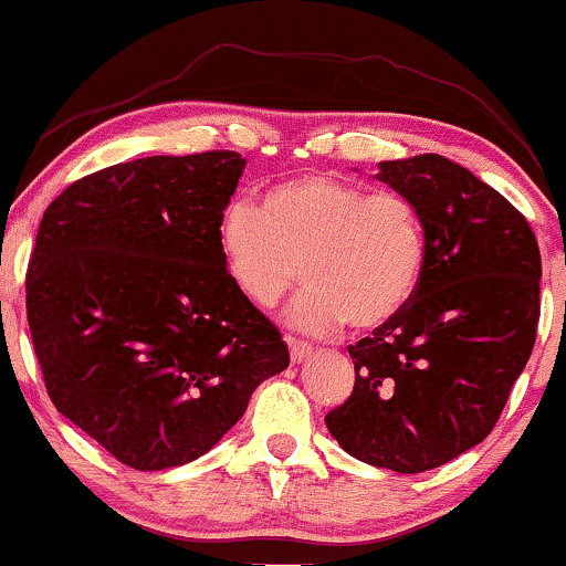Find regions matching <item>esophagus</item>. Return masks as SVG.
<instances>
[{"mask_svg": "<svg viewBox=\"0 0 566 566\" xmlns=\"http://www.w3.org/2000/svg\"><path fill=\"white\" fill-rule=\"evenodd\" d=\"M285 343H289V350H291V361H293V364L304 361V358L312 354V346H310V343H304V340H296V337H291V335H285Z\"/></svg>", "mask_w": 566, "mask_h": 566, "instance_id": "1", "label": "esophagus"}]
</instances>
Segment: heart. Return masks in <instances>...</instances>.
I'll use <instances>...</instances> for the list:
<instances>
[{
  "label": "heart",
  "mask_w": 566,
  "mask_h": 566,
  "mask_svg": "<svg viewBox=\"0 0 566 566\" xmlns=\"http://www.w3.org/2000/svg\"><path fill=\"white\" fill-rule=\"evenodd\" d=\"M216 233L231 283L256 310L281 304L304 273L310 289L289 319L312 335L343 322L358 333L385 327L413 298L427 262L410 197L319 174L268 187L260 208L231 200Z\"/></svg>",
  "instance_id": "heart-1"
}]
</instances>
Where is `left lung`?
<instances>
[{"instance_id":"8db88e82","label":"left lung","mask_w":566,"mask_h":566,"mask_svg":"<svg viewBox=\"0 0 566 566\" xmlns=\"http://www.w3.org/2000/svg\"><path fill=\"white\" fill-rule=\"evenodd\" d=\"M377 179L416 202L427 262L406 310L348 346L354 392L325 423L356 460L421 473L496 427L535 346L541 252L515 205L437 153Z\"/></svg>"}]
</instances>
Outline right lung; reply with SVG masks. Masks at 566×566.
I'll use <instances>...</instances> for the list:
<instances>
[{"mask_svg":"<svg viewBox=\"0 0 566 566\" xmlns=\"http://www.w3.org/2000/svg\"><path fill=\"white\" fill-rule=\"evenodd\" d=\"M244 166L233 150L137 158L77 179L41 218L25 310L43 385L135 471L200 458L289 366L218 249Z\"/></svg>","mask_w":566,"mask_h":566,"instance_id":"1","label":"right lung"}]
</instances>
